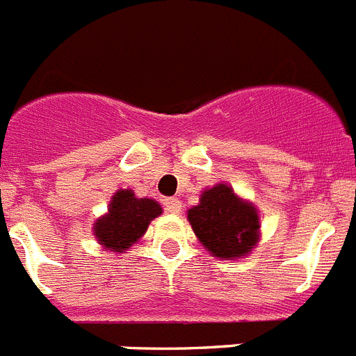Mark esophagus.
I'll use <instances>...</instances> for the list:
<instances>
[{
  "label": "esophagus",
  "mask_w": 356,
  "mask_h": 356,
  "mask_svg": "<svg viewBox=\"0 0 356 356\" xmlns=\"http://www.w3.org/2000/svg\"><path fill=\"white\" fill-rule=\"evenodd\" d=\"M163 204H165L166 213L177 214V213H181V209H182V204L179 202V198H165V202H163Z\"/></svg>",
  "instance_id": "esophagus-1"
}]
</instances>
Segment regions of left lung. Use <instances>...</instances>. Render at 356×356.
Returning a JSON list of instances; mask_svg holds the SVG:
<instances>
[{
    "label": "left lung",
    "mask_w": 356,
    "mask_h": 356,
    "mask_svg": "<svg viewBox=\"0 0 356 356\" xmlns=\"http://www.w3.org/2000/svg\"><path fill=\"white\" fill-rule=\"evenodd\" d=\"M188 222L200 245L223 261L246 257L261 239L257 207L225 182L202 191L197 206L188 209Z\"/></svg>",
    "instance_id": "left-lung-1"
}]
</instances>
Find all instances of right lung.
Returning <instances> with one entry per match:
<instances>
[{"instance_id": "1", "label": "right lung", "mask_w": 356, "mask_h": 356, "mask_svg": "<svg viewBox=\"0 0 356 356\" xmlns=\"http://www.w3.org/2000/svg\"><path fill=\"white\" fill-rule=\"evenodd\" d=\"M163 213L154 198H138L133 190H117L108 204L106 214L94 222L99 245L113 254H124L140 241L149 223Z\"/></svg>"}]
</instances>
